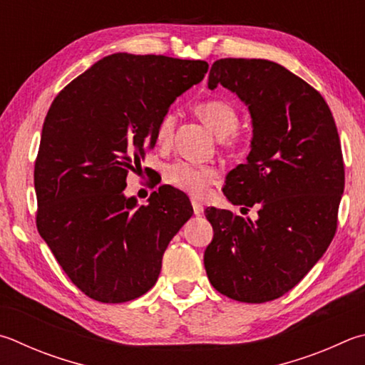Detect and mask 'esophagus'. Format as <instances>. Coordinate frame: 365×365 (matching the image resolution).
<instances>
[{
  "label": "esophagus",
  "mask_w": 365,
  "mask_h": 365,
  "mask_svg": "<svg viewBox=\"0 0 365 365\" xmlns=\"http://www.w3.org/2000/svg\"><path fill=\"white\" fill-rule=\"evenodd\" d=\"M191 205H193V210H195L196 215H201L204 212V205L201 202H197V201L193 200V201H191Z\"/></svg>",
  "instance_id": "esophagus-1"
}]
</instances>
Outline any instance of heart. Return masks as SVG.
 Wrapping results in <instances>:
<instances>
[{
  "mask_svg": "<svg viewBox=\"0 0 365 365\" xmlns=\"http://www.w3.org/2000/svg\"><path fill=\"white\" fill-rule=\"evenodd\" d=\"M196 115L215 132L218 137H225L237 128V113L235 107L225 101H204L195 107ZM175 116L165 113L156 128L158 145H169L174 135ZM165 182L174 185L193 196H202L207 191L209 185L217 182L218 172L212 165H196L185 161L169 164L164 170Z\"/></svg>",
  "mask_w": 365,
  "mask_h": 365,
  "instance_id": "1",
  "label": "heart"
}]
</instances>
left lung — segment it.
Returning <instances> with one entry per match:
<instances>
[{
    "label": "left lung",
    "instance_id": "obj_1",
    "mask_svg": "<svg viewBox=\"0 0 365 365\" xmlns=\"http://www.w3.org/2000/svg\"><path fill=\"white\" fill-rule=\"evenodd\" d=\"M218 84L252 118L247 163L227 175L223 195L235 205L258 204V217L205 209L214 237L204 267L220 294L263 303L295 287L334 240L344 188L340 138L319 92L279 63L220 58L207 88Z\"/></svg>",
    "mask_w": 365,
    "mask_h": 365
}]
</instances>
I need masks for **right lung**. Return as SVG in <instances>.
<instances>
[{"instance_id": "obj_1", "label": "right lung", "mask_w": 365, "mask_h": 365, "mask_svg": "<svg viewBox=\"0 0 365 365\" xmlns=\"http://www.w3.org/2000/svg\"><path fill=\"white\" fill-rule=\"evenodd\" d=\"M209 65L118 52L58 94L35 163L36 227L75 286L102 303L155 286L164 250L193 215L187 195L163 185L148 205L124 195L170 105Z\"/></svg>"}]
</instances>
